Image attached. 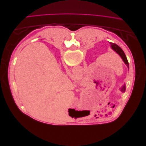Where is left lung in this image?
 <instances>
[{"label":"left lung","mask_w":146,"mask_h":146,"mask_svg":"<svg viewBox=\"0 0 146 146\" xmlns=\"http://www.w3.org/2000/svg\"><path fill=\"white\" fill-rule=\"evenodd\" d=\"M110 44L111 45V47H112V49L115 52H116L117 54H118L119 56L121 57V58L122 59L123 61L124 62V63L128 67V68L129 69V64H128V60H127V58L125 56V53L123 52V51L122 50V48L119 46H117V44H115V43H110ZM125 88H126V86L125 85H124L122 87V89H121V91L124 92L125 91Z\"/></svg>","instance_id":"1"}]
</instances>
